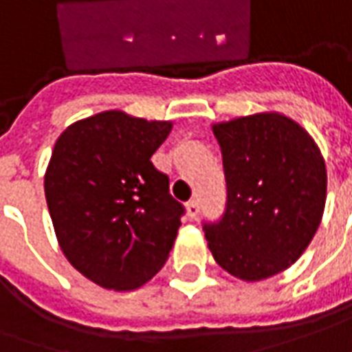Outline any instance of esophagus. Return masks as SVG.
<instances>
[{"mask_svg":"<svg viewBox=\"0 0 352 352\" xmlns=\"http://www.w3.org/2000/svg\"><path fill=\"white\" fill-rule=\"evenodd\" d=\"M186 212H188V217L198 216V212H200V204H198V200H196V198L188 200V204H186Z\"/></svg>","mask_w":352,"mask_h":352,"instance_id":"1","label":"esophagus"}]
</instances>
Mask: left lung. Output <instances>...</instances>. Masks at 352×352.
<instances>
[{
  "label": "left lung",
  "instance_id": "1",
  "mask_svg": "<svg viewBox=\"0 0 352 352\" xmlns=\"http://www.w3.org/2000/svg\"><path fill=\"white\" fill-rule=\"evenodd\" d=\"M227 183L226 214L204 223L216 262L243 281L295 264L326 206V162L302 126L281 113L214 125Z\"/></svg>",
  "mask_w": 352,
  "mask_h": 352
}]
</instances>
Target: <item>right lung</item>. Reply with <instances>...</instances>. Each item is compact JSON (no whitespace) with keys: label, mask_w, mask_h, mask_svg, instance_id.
I'll return each mask as SVG.
<instances>
[{"label":"right lung","mask_w":352,"mask_h":352,"mask_svg":"<svg viewBox=\"0 0 352 352\" xmlns=\"http://www.w3.org/2000/svg\"><path fill=\"white\" fill-rule=\"evenodd\" d=\"M169 131V121L113 109L57 138L45 202L63 254L96 285L133 291L166 264L185 208L150 157Z\"/></svg>","instance_id":"add662e5"}]
</instances>
